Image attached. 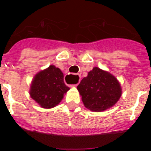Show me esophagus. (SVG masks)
<instances>
[{
    "mask_svg": "<svg viewBox=\"0 0 151 151\" xmlns=\"http://www.w3.org/2000/svg\"><path fill=\"white\" fill-rule=\"evenodd\" d=\"M73 76H77L78 78H79V79H78V83H77V84H75V85H71L72 87H73V86H77V85H78V84L79 83V81H80V77L78 76V75H75V76H74V75H69V76H67L66 77V78H67L69 80H72V78H73Z\"/></svg>",
    "mask_w": 151,
    "mask_h": 151,
    "instance_id": "obj_1",
    "label": "esophagus"
}]
</instances>
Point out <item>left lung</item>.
Listing matches in <instances>:
<instances>
[{"label": "left lung", "mask_w": 151, "mask_h": 151, "mask_svg": "<svg viewBox=\"0 0 151 151\" xmlns=\"http://www.w3.org/2000/svg\"><path fill=\"white\" fill-rule=\"evenodd\" d=\"M84 106L92 112H104L113 106L122 95L119 82L113 74L94 67L77 86Z\"/></svg>", "instance_id": "1"}]
</instances>
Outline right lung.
I'll list each match as a JSON object with an SVG mask.
<instances>
[{
  "instance_id": "add662e5",
  "label": "right lung",
  "mask_w": 151,
  "mask_h": 151,
  "mask_svg": "<svg viewBox=\"0 0 151 151\" xmlns=\"http://www.w3.org/2000/svg\"><path fill=\"white\" fill-rule=\"evenodd\" d=\"M69 90L63 81V73L50 65L35 74L30 85L29 94L41 107L50 109L59 104Z\"/></svg>"
}]
</instances>
